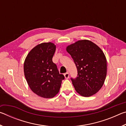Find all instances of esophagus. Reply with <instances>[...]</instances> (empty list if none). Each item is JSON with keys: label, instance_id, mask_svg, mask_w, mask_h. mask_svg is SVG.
Segmentation results:
<instances>
[{"label": "esophagus", "instance_id": "esophagus-1", "mask_svg": "<svg viewBox=\"0 0 126 126\" xmlns=\"http://www.w3.org/2000/svg\"><path fill=\"white\" fill-rule=\"evenodd\" d=\"M64 77H65V78L66 79L69 78V73H68V72H67V73H65L64 74Z\"/></svg>", "mask_w": 126, "mask_h": 126}]
</instances>
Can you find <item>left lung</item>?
<instances>
[{"label":"left lung","mask_w":126,"mask_h":126,"mask_svg":"<svg viewBox=\"0 0 126 126\" xmlns=\"http://www.w3.org/2000/svg\"><path fill=\"white\" fill-rule=\"evenodd\" d=\"M67 51L77 69V77L71 78L77 92L83 97H90L97 93L103 86L107 71L103 51L88 40H78L68 46Z\"/></svg>","instance_id":"8db88e82"}]
</instances>
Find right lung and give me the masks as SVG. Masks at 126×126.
I'll return each mask as SVG.
<instances>
[{
  "label": "right lung",
  "mask_w": 126,
  "mask_h": 126,
  "mask_svg": "<svg viewBox=\"0 0 126 126\" xmlns=\"http://www.w3.org/2000/svg\"><path fill=\"white\" fill-rule=\"evenodd\" d=\"M55 48L51 42L38 44L30 51L24 63V76L30 88L45 98L54 97L59 92L64 79L52 61Z\"/></svg>",
  "instance_id": "1"
}]
</instances>
